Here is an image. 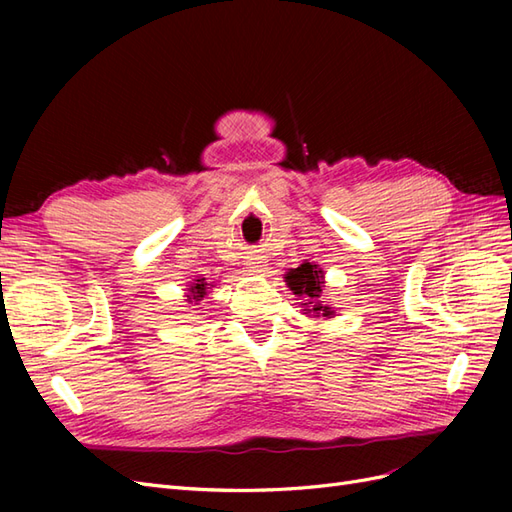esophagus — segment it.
I'll return each instance as SVG.
<instances>
[{"label":"esophagus","instance_id":"obj_1","mask_svg":"<svg viewBox=\"0 0 512 512\" xmlns=\"http://www.w3.org/2000/svg\"><path fill=\"white\" fill-rule=\"evenodd\" d=\"M252 265H254L252 269H256V271H258V267H262V265H260V262H252Z\"/></svg>","mask_w":512,"mask_h":512}]
</instances>
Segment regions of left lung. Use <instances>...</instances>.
Listing matches in <instances>:
<instances>
[{"instance_id": "obj_1", "label": "left lung", "mask_w": 512, "mask_h": 512, "mask_svg": "<svg viewBox=\"0 0 512 512\" xmlns=\"http://www.w3.org/2000/svg\"><path fill=\"white\" fill-rule=\"evenodd\" d=\"M286 282L290 286V290H294V294H305L309 303H303V305H309V309L305 314L314 312V314H322V316H333V309L329 305H324L320 301V294H322V271L312 265V262H303L301 267L292 269L288 275H286Z\"/></svg>"}]
</instances>
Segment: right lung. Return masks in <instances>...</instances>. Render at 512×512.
Returning <instances> with one entry per match:
<instances>
[{"label": "right lung", "instance_id": "1", "mask_svg": "<svg viewBox=\"0 0 512 512\" xmlns=\"http://www.w3.org/2000/svg\"><path fill=\"white\" fill-rule=\"evenodd\" d=\"M207 286L209 284H205V277L203 280H196V284L190 288V299H194V301H200L207 294Z\"/></svg>", "mask_w": 512, "mask_h": 512}]
</instances>
